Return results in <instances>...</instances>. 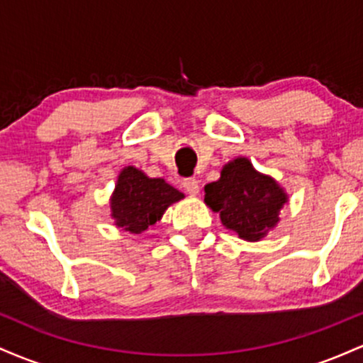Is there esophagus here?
Instances as JSON below:
<instances>
[{
  "label": "esophagus",
  "instance_id": "1",
  "mask_svg": "<svg viewBox=\"0 0 363 363\" xmlns=\"http://www.w3.org/2000/svg\"><path fill=\"white\" fill-rule=\"evenodd\" d=\"M182 187H184L186 193L191 196H196L199 193V182L196 181L194 177H186L184 181H182Z\"/></svg>",
  "mask_w": 363,
  "mask_h": 363
}]
</instances>
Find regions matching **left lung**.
Segmentation results:
<instances>
[{
    "instance_id": "1",
    "label": "left lung",
    "mask_w": 363,
    "mask_h": 363,
    "mask_svg": "<svg viewBox=\"0 0 363 363\" xmlns=\"http://www.w3.org/2000/svg\"><path fill=\"white\" fill-rule=\"evenodd\" d=\"M286 201L283 187L257 172L245 157L223 165L218 181L205 186V203L220 213L223 227L249 242L261 240L280 222Z\"/></svg>"
}]
</instances>
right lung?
<instances>
[{
    "label": "right lung",
    "mask_w": 363,
    "mask_h": 363,
    "mask_svg": "<svg viewBox=\"0 0 363 363\" xmlns=\"http://www.w3.org/2000/svg\"><path fill=\"white\" fill-rule=\"evenodd\" d=\"M182 198L184 194L164 179H152L140 169L128 165L121 170L111 196L112 218L123 230L141 234L155 225L172 203Z\"/></svg>",
    "instance_id": "right-lung-1"
}]
</instances>
